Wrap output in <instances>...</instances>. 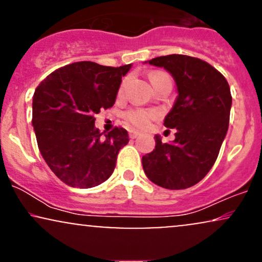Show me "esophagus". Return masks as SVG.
Segmentation results:
<instances>
[{
    "label": "esophagus",
    "mask_w": 262,
    "mask_h": 262,
    "mask_svg": "<svg viewBox=\"0 0 262 262\" xmlns=\"http://www.w3.org/2000/svg\"><path fill=\"white\" fill-rule=\"evenodd\" d=\"M139 137V133L137 130H129V138L130 139H135V138Z\"/></svg>",
    "instance_id": "obj_1"
}]
</instances>
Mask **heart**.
<instances>
[{
    "instance_id": "b5f03b06",
    "label": "heart",
    "mask_w": 262,
    "mask_h": 262,
    "mask_svg": "<svg viewBox=\"0 0 262 262\" xmlns=\"http://www.w3.org/2000/svg\"><path fill=\"white\" fill-rule=\"evenodd\" d=\"M165 77H169L166 74L164 73H154L150 77L151 83H155L156 81L165 79ZM125 85H127V79L123 80L121 83V87L118 90V95L122 96L124 93ZM158 117V112L154 110H144V108H133V110H128L124 113V118L130 123L132 125H134L135 128L144 129L149 127V124L151 123L152 119H155Z\"/></svg>"
}]
</instances>
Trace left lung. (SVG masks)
<instances>
[{
  "label": "left lung",
  "mask_w": 262,
  "mask_h": 262,
  "mask_svg": "<svg viewBox=\"0 0 262 262\" xmlns=\"http://www.w3.org/2000/svg\"><path fill=\"white\" fill-rule=\"evenodd\" d=\"M150 65L164 68L177 86L175 104L164 125L176 129L172 143L155 135V149L141 159L145 175L167 189H185L203 179L217 160L228 132L230 87L217 69L188 55L159 56Z\"/></svg>",
  "instance_id": "8db88e82"
}]
</instances>
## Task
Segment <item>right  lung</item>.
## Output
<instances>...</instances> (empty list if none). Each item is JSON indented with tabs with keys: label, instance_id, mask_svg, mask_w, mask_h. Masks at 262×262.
Listing matches in <instances>:
<instances>
[{
	"label": "right lung",
	"instance_id": "right-lung-1",
	"mask_svg": "<svg viewBox=\"0 0 262 262\" xmlns=\"http://www.w3.org/2000/svg\"><path fill=\"white\" fill-rule=\"evenodd\" d=\"M130 68L74 62L35 89L32 123L39 151L68 186L91 188L113 173L119 150L129 141L128 132L116 127L103 137L95 127V114L113 106L122 76Z\"/></svg>",
	"mask_w": 262,
	"mask_h": 262
}]
</instances>
